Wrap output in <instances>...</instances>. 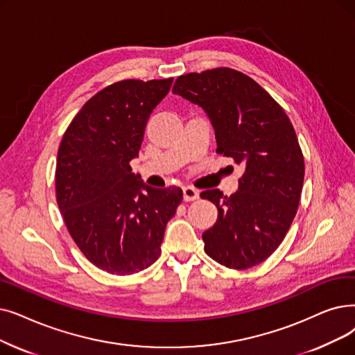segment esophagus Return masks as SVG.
<instances>
[{
  "instance_id": "1",
  "label": "esophagus",
  "mask_w": 355,
  "mask_h": 355,
  "mask_svg": "<svg viewBox=\"0 0 355 355\" xmlns=\"http://www.w3.org/2000/svg\"><path fill=\"white\" fill-rule=\"evenodd\" d=\"M198 197V191L194 189V187H184L182 189V198L186 200V202H193V200H196Z\"/></svg>"
}]
</instances>
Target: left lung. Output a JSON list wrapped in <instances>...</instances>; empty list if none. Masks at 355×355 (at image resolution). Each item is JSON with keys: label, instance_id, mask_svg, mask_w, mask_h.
<instances>
[{"label": "left lung", "instance_id": "left-lung-1", "mask_svg": "<svg viewBox=\"0 0 355 355\" xmlns=\"http://www.w3.org/2000/svg\"><path fill=\"white\" fill-rule=\"evenodd\" d=\"M173 92L202 107L216 152L245 169L235 194H200L219 211L203 234L206 254L234 270L263 263L283 242L300 202L304 159L295 128L263 87L235 69L181 75Z\"/></svg>", "mask_w": 355, "mask_h": 355}]
</instances>
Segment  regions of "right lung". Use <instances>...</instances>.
Listing matches in <instances>:
<instances>
[{
	"instance_id": "obj_1",
	"label": "right lung",
	"mask_w": 355,
	"mask_h": 355,
	"mask_svg": "<svg viewBox=\"0 0 355 355\" xmlns=\"http://www.w3.org/2000/svg\"><path fill=\"white\" fill-rule=\"evenodd\" d=\"M173 78L123 80L91 97L60 141L55 190L68 232L91 264L116 275L139 272L161 255L180 187L153 189L130 161L148 119Z\"/></svg>"
}]
</instances>
